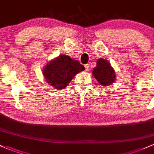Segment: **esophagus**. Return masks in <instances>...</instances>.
I'll return each instance as SVG.
<instances>
[{
    "label": "esophagus",
    "mask_w": 154,
    "mask_h": 154,
    "mask_svg": "<svg viewBox=\"0 0 154 154\" xmlns=\"http://www.w3.org/2000/svg\"><path fill=\"white\" fill-rule=\"evenodd\" d=\"M89 65H90V64H85V65H84V67H85V70H89Z\"/></svg>",
    "instance_id": "esophagus-1"
}]
</instances>
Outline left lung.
I'll return each instance as SVG.
<instances>
[{"label": "left lung", "instance_id": "obj_1", "mask_svg": "<svg viewBox=\"0 0 154 154\" xmlns=\"http://www.w3.org/2000/svg\"><path fill=\"white\" fill-rule=\"evenodd\" d=\"M97 82L103 87H108L116 80L115 70L109 62L106 59L99 58L97 60V66L92 72Z\"/></svg>", "mask_w": 154, "mask_h": 154}]
</instances>
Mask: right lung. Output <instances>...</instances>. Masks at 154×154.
<instances>
[{"label": "right lung", "mask_w": 154, "mask_h": 154, "mask_svg": "<svg viewBox=\"0 0 154 154\" xmlns=\"http://www.w3.org/2000/svg\"><path fill=\"white\" fill-rule=\"evenodd\" d=\"M84 67L75 59L67 55H59L45 66L42 70L46 82L55 89H64L68 85L72 78Z\"/></svg>", "instance_id": "right-lung-1"}]
</instances>
